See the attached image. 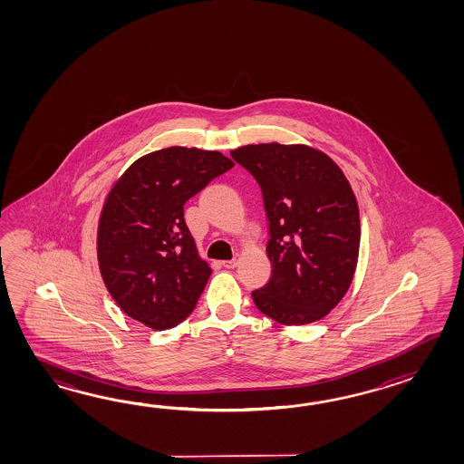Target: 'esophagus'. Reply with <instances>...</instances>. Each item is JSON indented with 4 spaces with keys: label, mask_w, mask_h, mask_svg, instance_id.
<instances>
[{
    "label": "esophagus",
    "mask_w": 464,
    "mask_h": 464,
    "mask_svg": "<svg viewBox=\"0 0 464 464\" xmlns=\"http://www.w3.org/2000/svg\"><path fill=\"white\" fill-rule=\"evenodd\" d=\"M238 260H240V256L237 254L232 260H224L222 266H226V268H234V266H237V264H238Z\"/></svg>",
    "instance_id": "34e87169"
}]
</instances>
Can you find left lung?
Wrapping results in <instances>:
<instances>
[{"label": "left lung", "instance_id": "obj_1", "mask_svg": "<svg viewBox=\"0 0 464 464\" xmlns=\"http://www.w3.org/2000/svg\"><path fill=\"white\" fill-rule=\"evenodd\" d=\"M230 156L258 182L268 218L272 276L252 292L254 304L284 325L324 318L352 284L360 250V212L345 174L302 144H250Z\"/></svg>", "mask_w": 464, "mask_h": 464}]
</instances>
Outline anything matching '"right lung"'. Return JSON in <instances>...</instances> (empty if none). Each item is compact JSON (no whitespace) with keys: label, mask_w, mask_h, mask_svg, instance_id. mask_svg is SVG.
<instances>
[{"label":"right lung","mask_w":464,"mask_h":464,"mask_svg":"<svg viewBox=\"0 0 464 464\" xmlns=\"http://www.w3.org/2000/svg\"><path fill=\"white\" fill-rule=\"evenodd\" d=\"M232 168L218 150L174 146L138 159L112 186L99 218V270L126 315L166 330L192 314L212 270L184 204Z\"/></svg>","instance_id":"obj_1"}]
</instances>
